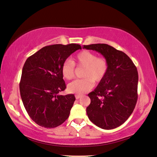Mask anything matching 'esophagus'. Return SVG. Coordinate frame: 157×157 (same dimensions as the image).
Returning <instances> with one entry per match:
<instances>
[{"label": "esophagus", "instance_id": "34e87169", "mask_svg": "<svg viewBox=\"0 0 157 157\" xmlns=\"http://www.w3.org/2000/svg\"><path fill=\"white\" fill-rule=\"evenodd\" d=\"M82 97V95H79V94H76L75 95V98H76V100H79V98H80Z\"/></svg>", "mask_w": 157, "mask_h": 157}]
</instances>
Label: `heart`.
<instances>
[{
	"mask_svg": "<svg viewBox=\"0 0 157 157\" xmlns=\"http://www.w3.org/2000/svg\"><path fill=\"white\" fill-rule=\"evenodd\" d=\"M84 67L82 77L85 78L72 82L67 86L68 91L71 93L82 94L92 89L95 82H100L105 78L108 71V63L105 59L98 57L93 52L83 50L77 54L73 63L66 60L61 67L63 78L72 79L75 76V65Z\"/></svg>",
	"mask_w": 157,
	"mask_h": 157,
	"instance_id": "b5f03b06",
	"label": "heart"
}]
</instances>
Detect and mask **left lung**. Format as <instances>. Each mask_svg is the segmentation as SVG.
Masks as SVG:
<instances>
[{"label": "left lung", "instance_id": "1", "mask_svg": "<svg viewBox=\"0 0 157 157\" xmlns=\"http://www.w3.org/2000/svg\"><path fill=\"white\" fill-rule=\"evenodd\" d=\"M83 48L98 52L108 63L105 78L88 94L91 100L86 109L88 118L104 129L120 127L133 112L137 101L136 66L124 52L107 44H92Z\"/></svg>", "mask_w": 157, "mask_h": 157}]
</instances>
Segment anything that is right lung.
Here are the masks:
<instances>
[{
	"mask_svg": "<svg viewBox=\"0 0 157 157\" xmlns=\"http://www.w3.org/2000/svg\"><path fill=\"white\" fill-rule=\"evenodd\" d=\"M81 49L78 44L45 46L26 59L20 92L28 115L41 127L54 128L69 117L75 100L72 94L60 95L66 85L61 72L64 62Z\"/></svg>",
	"mask_w": 157,
	"mask_h": 157,
	"instance_id": "add662e5",
	"label": "right lung"
}]
</instances>
